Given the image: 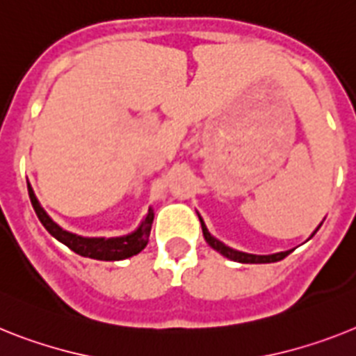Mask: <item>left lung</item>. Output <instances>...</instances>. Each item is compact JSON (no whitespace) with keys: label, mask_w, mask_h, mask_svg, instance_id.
Returning a JSON list of instances; mask_svg holds the SVG:
<instances>
[{"label":"left lung","mask_w":356,"mask_h":356,"mask_svg":"<svg viewBox=\"0 0 356 356\" xmlns=\"http://www.w3.org/2000/svg\"><path fill=\"white\" fill-rule=\"evenodd\" d=\"M201 220V226H202V235H204L206 243L210 244L213 250H217L219 253H222L224 257H228L229 261H235V262H243V264H266V262H277V261H282L284 257H288L289 253L293 252V250H289V252H280V253H273V255H253V253H244V252H237L234 248L226 246L222 244L220 241L213 237V235L208 232L206 228V224L202 222V219L199 217Z\"/></svg>","instance_id":"1"}]
</instances>
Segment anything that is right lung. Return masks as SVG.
<instances>
[{
    "instance_id": "1",
    "label": "right lung",
    "mask_w": 356,
    "mask_h": 356,
    "mask_svg": "<svg viewBox=\"0 0 356 356\" xmlns=\"http://www.w3.org/2000/svg\"><path fill=\"white\" fill-rule=\"evenodd\" d=\"M29 195H31V202L34 206L35 215L38 219L41 220L47 232H49L52 237H56L59 243H63L65 246H68L72 252H76L77 255L88 257V259H97V261H122V259H128V257L137 255V253L145 250V246L148 244V237H150L152 222H154V210H148L145 220L141 222V226L130 235H124V237H79V235H74L67 229H63L61 226L54 222L50 219L47 211L41 208L40 201L35 199L34 190L29 184Z\"/></svg>"
}]
</instances>
